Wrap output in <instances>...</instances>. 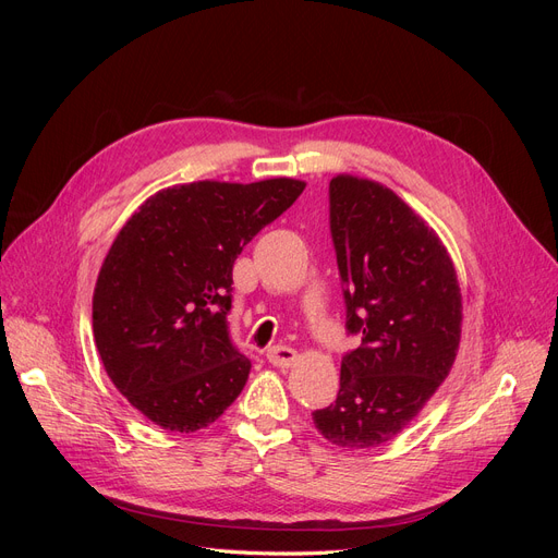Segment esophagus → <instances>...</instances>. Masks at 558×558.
Here are the masks:
<instances>
[{"instance_id": "1", "label": "esophagus", "mask_w": 558, "mask_h": 558, "mask_svg": "<svg viewBox=\"0 0 558 558\" xmlns=\"http://www.w3.org/2000/svg\"><path fill=\"white\" fill-rule=\"evenodd\" d=\"M267 361L277 365V367H289L298 361V351L293 347H286V344L269 347L267 349Z\"/></svg>"}]
</instances>
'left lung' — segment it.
<instances>
[{"label": "left lung", "instance_id": "left-lung-1", "mask_svg": "<svg viewBox=\"0 0 558 558\" xmlns=\"http://www.w3.org/2000/svg\"><path fill=\"white\" fill-rule=\"evenodd\" d=\"M330 238L340 269L347 332L340 391L312 412L337 447L391 440L430 400L461 340V289L437 234L386 185L335 177Z\"/></svg>", "mask_w": 558, "mask_h": 558}]
</instances>
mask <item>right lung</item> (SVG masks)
<instances>
[{"mask_svg": "<svg viewBox=\"0 0 558 558\" xmlns=\"http://www.w3.org/2000/svg\"><path fill=\"white\" fill-rule=\"evenodd\" d=\"M302 191L295 179L174 185L118 232L93 295L95 344L154 424L195 433L242 393L251 361L230 337L232 265Z\"/></svg>", "mask_w": 558, "mask_h": 558, "instance_id": "obj_1", "label": "right lung"}]
</instances>
